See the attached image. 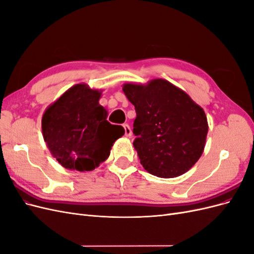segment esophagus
<instances>
[{
    "instance_id": "1",
    "label": "esophagus",
    "mask_w": 254,
    "mask_h": 254,
    "mask_svg": "<svg viewBox=\"0 0 254 254\" xmlns=\"http://www.w3.org/2000/svg\"><path fill=\"white\" fill-rule=\"evenodd\" d=\"M123 127H124V130H125V135L126 136H131L132 131H131V128H130V126L128 124H124V125H123Z\"/></svg>"
}]
</instances>
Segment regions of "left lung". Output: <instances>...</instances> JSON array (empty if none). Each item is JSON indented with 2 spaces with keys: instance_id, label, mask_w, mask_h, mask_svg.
I'll return each instance as SVG.
<instances>
[{
  "instance_id": "left-lung-1",
  "label": "left lung",
  "mask_w": 254,
  "mask_h": 254,
  "mask_svg": "<svg viewBox=\"0 0 254 254\" xmlns=\"http://www.w3.org/2000/svg\"><path fill=\"white\" fill-rule=\"evenodd\" d=\"M123 91L135 108L133 146L143 167L160 178L187 173L204 149L209 126L203 109L165 79L125 83Z\"/></svg>"
}]
</instances>
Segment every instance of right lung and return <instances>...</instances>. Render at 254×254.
<instances>
[{"mask_svg": "<svg viewBox=\"0 0 254 254\" xmlns=\"http://www.w3.org/2000/svg\"><path fill=\"white\" fill-rule=\"evenodd\" d=\"M101 95L87 84H75L43 114V139L53 157L67 170L93 171L125 133L122 126L107 121L108 112L98 103Z\"/></svg>", "mask_w": 254, "mask_h": 254, "instance_id": "right-lung-1", "label": "right lung"}]
</instances>
